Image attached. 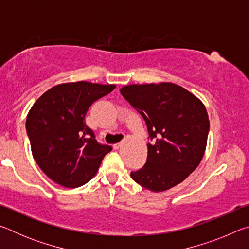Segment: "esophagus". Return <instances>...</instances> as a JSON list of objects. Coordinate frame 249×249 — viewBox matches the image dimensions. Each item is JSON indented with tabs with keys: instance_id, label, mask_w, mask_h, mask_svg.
<instances>
[{
	"instance_id": "34e87169",
	"label": "esophagus",
	"mask_w": 249,
	"mask_h": 249,
	"mask_svg": "<svg viewBox=\"0 0 249 249\" xmlns=\"http://www.w3.org/2000/svg\"><path fill=\"white\" fill-rule=\"evenodd\" d=\"M121 146H122L121 142H117V144H114V145H113V148H114V149H119Z\"/></svg>"
}]
</instances>
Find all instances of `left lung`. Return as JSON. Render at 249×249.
Returning <instances> with one entry per match:
<instances>
[{
  "mask_svg": "<svg viewBox=\"0 0 249 249\" xmlns=\"http://www.w3.org/2000/svg\"><path fill=\"white\" fill-rule=\"evenodd\" d=\"M121 93L145 120L151 141L146 163L130 172L132 179L154 192L182 182L205 151L210 122L204 104L170 82L130 84Z\"/></svg>",
  "mask_w": 249,
  "mask_h": 249,
  "instance_id": "1",
  "label": "left lung"
}]
</instances>
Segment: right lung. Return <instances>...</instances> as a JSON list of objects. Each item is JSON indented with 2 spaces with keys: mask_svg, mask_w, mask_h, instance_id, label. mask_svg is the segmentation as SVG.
Instances as JSON below:
<instances>
[{
  "mask_svg": "<svg viewBox=\"0 0 249 249\" xmlns=\"http://www.w3.org/2000/svg\"><path fill=\"white\" fill-rule=\"evenodd\" d=\"M114 89V84L87 81L58 84L29 109L26 132L33 157L56 183L66 188L86 184L112 150L99 144L84 117L92 103Z\"/></svg>",
  "mask_w": 249,
  "mask_h": 249,
  "instance_id": "obj_1",
  "label": "right lung"
}]
</instances>
